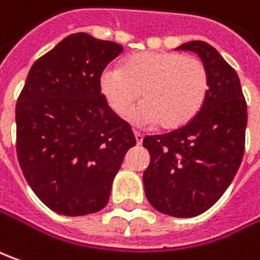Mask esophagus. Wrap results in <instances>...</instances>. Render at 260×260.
I'll use <instances>...</instances> for the list:
<instances>
[{
    "label": "esophagus",
    "instance_id": "esophagus-1",
    "mask_svg": "<svg viewBox=\"0 0 260 260\" xmlns=\"http://www.w3.org/2000/svg\"><path fill=\"white\" fill-rule=\"evenodd\" d=\"M134 135H135V139H137V144L141 145V144H142V141H144V135H142V134H139V132H137V131L134 132Z\"/></svg>",
    "mask_w": 260,
    "mask_h": 260
}]
</instances>
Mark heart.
<instances>
[{"label":"heart","mask_w":260,"mask_h":260,"mask_svg":"<svg viewBox=\"0 0 260 260\" xmlns=\"http://www.w3.org/2000/svg\"><path fill=\"white\" fill-rule=\"evenodd\" d=\"M210 89L206 64L181 53L145 51L128 57L121 69L106 68L99 90L116 115H123L141 98L145 101L129 113L137 126L159 122L175 129L192 121L204 106Z\"/></svg>","instance_id":"1"}]
</instances>
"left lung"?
<instances>
[{"mask_svg":"<svg viewBox=\"0 0 260 260\" xmlns=\"http://www.w3.org/2000/svg\"><path fill=\"white\" fill-rule=\"evenodd\" d=\"M177 50L194 51L206 64L210 89L199 115L181 128L148 135L144 171L148 202L173 217H194L209 210L228 190L245 154L247 106L235 69L204 41Z\"/></svg>","mask_w":260,"mask_h":260,"instance_id":"left-lung-1","label":"left lung"}]
</instances>
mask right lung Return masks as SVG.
Instances as JSON below:
<instances>
[{"label": "right lung", "instance_id": "right-lung-1", "mask_svg": "<svg viewBox=\"0 0 260 260\" xmlns=\"http://www.w3.org/2000/svg\"><path fill=\"white\" fill-rule=\"evenodd\" d=\"M122 50L86 32L70 34L34 61L18 96V162L36 196L58 214L102 210L137 144L99 90L101 73Z\"/></svg>", "mask_w": 260, "mask_h": 260}]
</instances>
